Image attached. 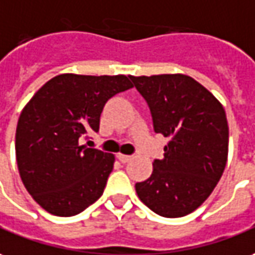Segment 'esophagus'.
<instances>
[{"label":"esophagus","instance_id":"esophagus-1","mask_svg":"<svg viewBox=\"0 0 255 255\" xmlns=\"http://www.w3.org/2000/svg\"><path fill=\"white\" fill-rule=\"evenodd\" d=\"M118 159L122 162V164H126V162H129L131 159V155H125V154H119L118 155Z\"/></svg>","mask_w":255,"mask_h":255}]
</instances>
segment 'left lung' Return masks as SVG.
<instances>
[{"label":"left lung","instance_id":"obj_1","mask_svg":"<svg viewBox=\"0 0 255 255\" xmlns=\"http://www.w3.org/2000/svg\"><path fill=\"white\" fill-rule=\"evenodd\" d=\"M129 77L148 104L155 133L171 138L136 193L161 217H184L204 203L224 173L229 145L224 107L186 75Z\"/></svg>","mask_w":255,"mask_h":255}]
</instances>
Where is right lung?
I'll list each match as a JSON object with an SVG mask.
<instances>
[{
    "mask_svg": "<svg viewBox=\"0 0 255 255\" xmlns=\"http://www.w3.org/2000/svg\"><path fill=\"white\" fill-rule=\"evenodd\" d=\"M131 87L125 75L64 73L48 80L24 107L15 137L17 169L45 211L72 217L103 196L115 157L80 141L98 131L105 103Z\"/></svg>",
    "mask_w": 255,
    "mask_h": 255,
    "instance_id": "obj_1",
    "label": "right lung"
}]
</instances>
